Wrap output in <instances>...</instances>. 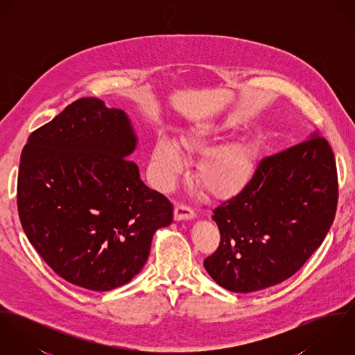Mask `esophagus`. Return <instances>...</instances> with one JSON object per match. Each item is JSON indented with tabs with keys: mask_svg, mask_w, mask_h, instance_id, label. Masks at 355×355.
Returning <instances> with one entry per match:
<instances>
[{
	"mask_svg": "<svg viewBox=\"0 0 355 355\" xmlns=\"http://www.w3.org/2000/svg\"><path fill=\"white\" fill-rule=\"evenodd\" d=\"M196 217V213L191 207L180 203L175 207V218L176 220H191Z\"/></svg>",
	"mask_w": 355,
	"mask_h": 355,
	"instance_id": "obj_1",
	"label": "esophagus"
}]
</instances>
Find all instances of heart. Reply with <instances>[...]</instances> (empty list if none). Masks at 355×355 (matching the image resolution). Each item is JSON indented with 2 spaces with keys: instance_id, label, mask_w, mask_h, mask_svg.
I'll return each mask as SVG.
<instances>
[{
  "instance_id": "b5f03b06",
  "label": "heart",
  "mask_w": 355,
  "mask_h": 355,
  "mask_svg": "<svg viewBox=\"0 0 355 355\" xmlns=\"http://www.w3.org/2000/svg\"><path fill=\"white\" fill-rule=\"evenodd\" d=\"M209 127H197L182 137L189 150H200L206 146ZM257 152L250 142L232 141L207 150L200 164V182L203 187L220 197L238 193L250 180L254 172ZM153 164L159 186L169 187L183 169L184 159L179 148L165 137L154 146Z\"/></svg>"
}]
</instances>
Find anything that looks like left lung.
I'll use <instances>...</instances> for the list:
<instances>
[{"label": "left lung", "mask_w": 355, "mask_h": 355, "mask_svg": "<svg viewBox=\"0 0 355 355\" xmlns=\"http://www.w3.org/2000/svg\"><path fill=\"white\" fill-rule=\"evenodd\" d=\"M336 205L334 152L324 137L313 134L262 158L246 186L213 210L220 245L203 266L218 286L232 293L276 286L320 248Z\"/></svg>", "instance_id": "8db88e82"}]
</instances>
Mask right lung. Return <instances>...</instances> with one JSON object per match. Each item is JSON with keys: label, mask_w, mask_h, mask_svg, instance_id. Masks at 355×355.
Returning <instances> with one entry per match:
<instances>
[{"label": "right lung", "mask_w": 355, "mask_h": 355, "mask_svg": "<svg viewBox=\"0 0 355 355\" xmlns=\"http://www.w3.org/2000/svg\"><path fill=\"white\" fill-rule=\"evenodd\" d=\"M137 135L127 114L98 98L68 105L35 130L17 176L21 227L67 282L93 291L128 283L145 266L153 235L173 206L127 158Z\"/></svg>", "instance_id": "right-lung-1"}]
</instances>
